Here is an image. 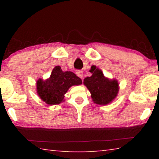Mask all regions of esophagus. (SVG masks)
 Listing matches in <instances>:
<instances>
[{"label":"esophagus","mask_w":159,"mask_h":159,"mask_svg":"<svg viewBox=\"0 0 159 159\" xmlns=\"http://www.w3.org/2000/svg\"><path fill=\"white\" fill-rule=\"evenodd\" d=\"M76 74H77L78 76L80 78V79H83V72H82L81 71H78L76 72Z\"/></svg>","instance_id":"1"}]
</instances>
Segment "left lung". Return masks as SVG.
Masks as SVG:
<instances>
[{
	"label": "left lung",
	"instance_id": "8db88e82",
	"mask_svg": "<svg viewBox=\"0 0 159 159\" xmlns=\"http://www.w3.org/2000/svg\"><path fill=\"white\" fill-rule=\"evenodd\" d=\"M92 76L85 78L84 84L91 93L94 103L99 105L110 104L117 96L119 85L117 80L109 79L104 76L102 70L95 66L90 70Z\"/></svg>",
	"mask_w": 159,
	"mask_h": 159
}]
</instances>
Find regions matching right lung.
Segmentation results:
<instances>
[{"label":"right lung","mask_w":159,"mask_h":159,"mask_svg":"<svg viewBox=\"0 0 159 159\" xmlns=\"http://www.w3.org/2000/svg\"><path fill=\"white\" fill-rule=\"evenodd\" d=\"M81 83V79L73 72L62 71L61 67L57 66L52 69L49 79L37 80V93L45 103L55 105L64 101V95L70 87Z\"/></svg>","instance_id":"add662e5"}]
</instances>
